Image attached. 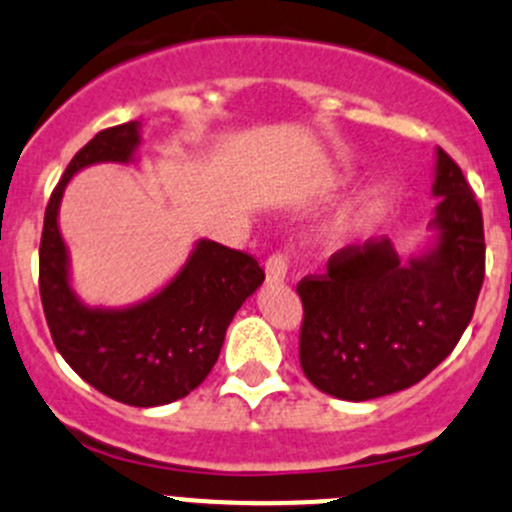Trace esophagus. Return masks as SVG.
Wrapping results in <instances>:
<instances>
[{"label":"esophagus","mask_w":512,"mask_h":512,"mask_svg":"<svg viewBox=\"0 0 512 512\" xmlns=\"http://www.w3.org/2000/svg\"><path fill=\"white\" fill-rule=\"evenodd\" d=\"M265 275H267V282L270 285H282L287 277V257L285 255H272L270 260L265 262Z\"/></svg>","instance_id":"34e87169"}]
</instances>
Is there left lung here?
Returning <instances> with one entry per match:
<instances>
[{"instance_id":"obj_1","label":"left lung","mask_w":512,"mask_h":512,"mask_svg":"<svg viewBox=\"0 0 512 512\" xmlns=\"http://www.w3.org/2000/svg\"><path fill=\"white\" fill-rule=\"evenodd\" d=\"M433 242L401 262L389 240L329 257L327 272L297 285L304 304L299 364L324 394L369 401L431 374L476 309L485 277L483 215L471 185L436 148Z\"/></svg>"}]
</instances>
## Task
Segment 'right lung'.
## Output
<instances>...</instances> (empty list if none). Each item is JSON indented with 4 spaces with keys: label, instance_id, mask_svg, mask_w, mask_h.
I'll use <instances>...</instances> for the list:
<instances>
[{
    "label": "right lung",
    "instance_id": "right-lung-1",
    "mask_svg": "<svg viewBox=\"0 0 512 512\" xmlns=\"http://www.w3.org/2000/svg\"><path fill=\"white\" fill-rule=\"evenodd\" d=\"M141 123L96 133L61 175L44 215L39 292L46 324L66 364L101 394L128 406H163L205 381L225 332L247 297L265 282L255 257L198 240L178 275L128 307H91L71 287L59 208L69 180L96 163H133Z\"/></svg>",
    "mask_w": 512,
    "mask_h": 512
}]
</instances>
